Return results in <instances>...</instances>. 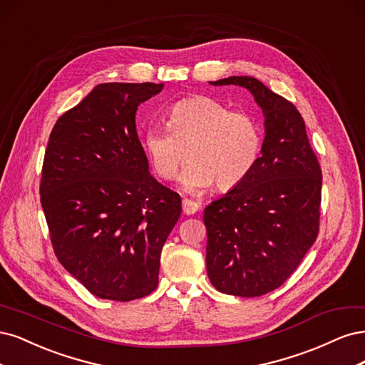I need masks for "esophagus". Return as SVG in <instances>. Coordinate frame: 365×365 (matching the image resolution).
I'll use <instances>...</instances> for the list:
<instances>
[{
    "label": "esophagus",
    "mask_w": 365,
    "mask_h": 365,
    "mask_svg": "<svg viewBox=\"0 0 365 365\" xmlns=\"http://www.w3.org/2000/svg\"><path fill=\"white\" fill-rule=\"evenodd\" d=\"M182 207H183V212L186 215H192L200 209V205L192 202V200H190V198H185L183 202H182Z\"/></svg>",
    "instance_id": "1"
}]
</instances>
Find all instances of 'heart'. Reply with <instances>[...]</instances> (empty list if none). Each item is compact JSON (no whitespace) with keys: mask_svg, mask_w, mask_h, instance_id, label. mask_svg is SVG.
<instances>
[{"mask_svg":"<svg viewBox=\"0 0 365 365\" xmlns=\"http://www.w3.org/2000/svg\"><path fill=\"white\" fill-rule=\"evenodd\" d=\"M167 128L151 125L143 145L158 178H178L186 191H202L217 185L229 191L247 179L262 148V130L255 116L232 112L226 104L207 97L175 103L167 113Z\"/></svg>","mask_w":365,"mask_h":365,"instance_id":"obj_1","label":"heart"}]
</instances>
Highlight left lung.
I'll use <instances>...</instances> for the list:
<instances>
[{
	"instance_id": "obj_1",
	"label": "left lung",
	"mask_w": 365,
	"mask_h": 365,
	"mask_svg": "<svg viewBox=\"0 0 365 365\" xmlns=\"http://www.w3.org/2000/svg\"><path fill=\"white\" fill-rule=\"evenodd\" d=\"M210 85L249 89L265 118L253 171L203 214L210 284L229 296L259 297L284 284L317 240L322 168L291 101L247 76Z\"/></svg>"
}]
</instances>
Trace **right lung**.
<instances>
[{
  "label": "right lung",
  "instance_id": "obj_1",
  "mask_svg": "<svg viewBox=\"0 0 365 365\" xmlns=\"http://www.w3.org/2000/svg\"><path fill=\"white\" fill-rule=\"evenodd\" d=\"M163 83H101L58 118L46 145L41 203L54 253L93 296L145 297L182 198L148 171L138 106Z\"/></svg>",
  "mask_w": 365,
  "mask_h": 365
}]
</instances>
